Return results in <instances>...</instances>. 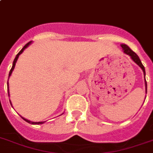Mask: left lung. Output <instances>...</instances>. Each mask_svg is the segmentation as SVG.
<instances>
[{
	"instance_id": "1",
	"label": "left lung",
	"mask_w": 153,
	"mask_h": 153,
	"mask_svg": "<svg viewBox=\"0 0 153 153\" xmlns=\"http://www.w3.org/2000/svg\"><path fill=\"white\" fill-rule=\"evenodd\" d=\"M121 47L123 48V52H124L126 54H128V55L130 56V57L131 58V59H132V60H133V61L135 62H136V63L137 64V65H138V66L142 69V70H143V72H144V79H145V69H144V66H143V64H142L141 61H140V58L138 57V55H137V54H136V53H135L134 51H131V49L129 48V47H128L127 45L122 44V45H121ZM145 86L147 87L146 80H145Z\"/></svg>"
}]
</instances>
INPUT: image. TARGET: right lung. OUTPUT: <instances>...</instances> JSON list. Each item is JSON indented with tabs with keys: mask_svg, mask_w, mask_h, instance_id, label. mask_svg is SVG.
<instances>
[{
	"mask_svg": "<svg viewBox=\"0 0 153 153\" xmlns=\"http://www.w3.org/2000/svg\"><path fill=\"white\" fill-rule=\"evenodd\" d=\"M30 43H31V42H28L27 44H25V46H24V47H23V48H22V50H21V51H20L19 53H17V56H16V58H14V61H13V66H12L11 70H10V71H9V77L10 76V75H11L12 72H13V69H14V66H15V65H16V62H17V58H18V57H19V55H20V54H21V53H22V52H23V51H24V50H25V49L26 48V47H27L28 45H30ZM8 81H9V79H8ZM7 84H8V94H9V82H8ZM22 118L23 119V120H25V121H26V122H28V123H31V124H42V123H44V122H32V121L28 120H26V119H25V118H23V117H22Z\"/></svg>",
	"mask_w": 153,
	"mask_h": 153,
	"instance_id": "right-lung-1",
	"label": "right lung"
}]
</instances>
